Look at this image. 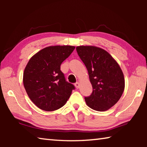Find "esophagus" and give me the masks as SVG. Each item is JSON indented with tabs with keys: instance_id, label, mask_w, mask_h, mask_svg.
<instances>
[{
	"instance_id": "1",
	"label": "esophagus",
	"mask_w": 147,
	"mask_h": 147,
	"mask_svg": "<svg viewBox=\"0 0 147 147\" xmlns=\"http://www.w3.org/2000/svg\"><path fill=\"white\" fill-rule=\"evenodd\" d=\"M74 86H75V87H76V89H78V88H79L80 84H79V83H78V82H76L75 84H74Z\"/></svg>"
}]
</instances>
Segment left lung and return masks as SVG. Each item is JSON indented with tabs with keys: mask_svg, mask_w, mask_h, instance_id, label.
Segmentation results:
<instances>
[{
	"mask_svg": "<svg viewBox=\"0 0 147 147\" xmlns=\"http://www.w3.org/2000/svg\"><path fill=\"white\" fill-rule=\"evenodd\" d=\"M76 52L88 69L93 87L85 96L89 108L104 111L115 105L124 89V78L119 64L108 52L93 46L77 47Z\"/></svg>",
	"mask_w": 147,
	"mask_h": 147,
	"instance_id": "8db88e82",
	"label": "left lung"
}]
</instances>
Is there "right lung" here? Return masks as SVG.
Listing matches in <instances>:
<instances>
[{
    "label": "right lung",
    "mask_w": 147,
    "mask_h": 147,
    "mask_svg": "<svg viewBox=\"0 0 147 147\" xmlns=\"http://www.w3.org/2000/svg\"><path fill=\"white\" fill-rule=\"evenodd\" d=\"M75 49L73 46H53L32 57L23 74V84L35 105L51 111L63 106L75 87L66 81L60 65Z\"/></svg>",
    "instance_id": "right-lung-1"
}]
</instances>
